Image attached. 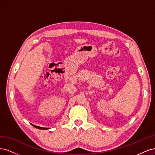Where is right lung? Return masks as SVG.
Segmentation results:
<instances>
[{
	"label": "right lung",
	"instance_id": "right-lung-1",
	"mask_svg": "<svg viewBox=\"0 0 155 155\" xmlns=\"http://www.w3.org/2000/svg\"><path fill=\"white\" fill-rule=\"evenodd\" d=\"M34 127L37 128V129H42V130H46V129H48L49 128H47V127H39V126H37V125H35L34 124H31Z\"/></svg>",
	"mask_w": 155,
	"mask_h": 155
}]
</instances>
